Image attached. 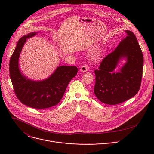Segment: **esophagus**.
I'll list each match as a JSON object with an SVG mask.
<instances>
[{
	"instance_id": "esophagus-1",
	"label": "esophagus",
	"mask_w": 154,
	"mask_h": 154,
	"mask_svg": "<svg viewBox=\"0 0 154 154\" xmlns=\"http://www.w3.org/2000/svg\"><path fill=\"white\" fill-rule=\"evenodd\" d=\"M80 71L82 72H85L88 71V68L86 65H83L80 68Z\"/></svg>"
}]
</instances>
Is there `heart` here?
<instances>
[{
    "mask_svg": "<svg viewBox=\"0 0 154 154\" xmlns=\"http://www.w3.org/2000/svg\"><path fill=\"white\" fill-rule=\"evenodd\" d=\"M102 55V53L100 51H96L91 54V58L93 61H97L101 58Z\"/></svg>",
    "mask_w": 154,
    "mask_h": 154,
    "instance_id": "obj_1",
    "label": "heart"
}]
</instances>
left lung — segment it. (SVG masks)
Returning <instances> with one entry per match:
<instances>
[{
  "mask_svg": "<svg viewBox=\"0 0 154 154\" xmlns=\"http://www.w3.org/2000/svg\"><path fill=\"white\" fill-rule=\"evenodd\" d=\"M127 36L115 50L102 61L99 69L95 70L94 92L102 102L116 105L133 97L138 92L143 75V55L133 32L125 30ZM122 59L126 63L116 73L118 63Z\"/></svg>",
  "mask_w": 154,
  "mask_h": 154,
  "instance_id": "8db88e82",
  "label": "left lung"
}]
</instances>
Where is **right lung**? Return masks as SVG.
Masks as SVG:
<instances>
[{"label": "right lung", "mask_w": 154, "mask_h": 154, "mask_svg": "<svg viewBox=\"0 0 154 154\" xmlns=\"http://www.w3.org/2000/svg\"><path fill=\"white\" fill-rule=\"evenodd\" d=\"M32 32L20 38L9 64L10 79L17 99L23 104L36 109L56 105L61 100L69 82L77 74L75 66H61L46 79L35 81L24 75L19 67V58L27 39L36 35Z\"/></svg>", "instance_id": "add662e5"}]
</instances>
